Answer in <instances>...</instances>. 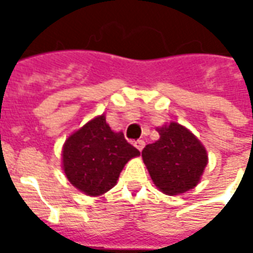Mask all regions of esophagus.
Listing matches in <instances>:
<instances>
[{
  "label": "esophagus",
  "instance_id": "1",
  "mask_svg": "<svg viewBox=\"0 0 253 253\" xmlns=\"http://www.w3.org/2000/svg\"><path fill=\"white\" fill-rule=\"evenodd\" d=\"M134 146L141 152L143 148H145V142H143L142 139H137V141H134Z\"/></svg>",
  "mask_w": 253,
  "mask_h": 253
}]
</instances>
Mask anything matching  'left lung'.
<instances>
[{
  "instance_id": "obj_1",
  "label": "left lung",
  "mask_w": 253,
  "mask_h": 253,
  "mask_svg": "<svg viewBox=\"0 0 253 253\" xmlns=\"http://www.w3.org/2000/svg\"><path fill=\"white\" fill-rule=\"evenodd\" d=\"M160 139L142 150L143 163L160 191L180 195L199 183L207 165V152L192 132L176 122L157 127Z\"/></svg>"
}]
</instances>
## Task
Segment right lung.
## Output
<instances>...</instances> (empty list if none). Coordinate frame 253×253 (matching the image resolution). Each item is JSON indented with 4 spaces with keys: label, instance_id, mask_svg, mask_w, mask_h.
<instances>
[{
    "label": "right lung",
    "instance_id": "1",
    "mask_svg": "<svg viewBox=\"0 0 253 253\" xmlns=\"http://www.w3.org/2000/svg\"><path fill=\"white\" fill-rule=\"evenodd\" d=\"M139 150L111 130L105 116H96L65 141L62 168L67 180L89 196H99L116 184L127 161Z\"/></svg>",
    "mask_w": 253,
    "mask_h": 253
}]
</instances>
